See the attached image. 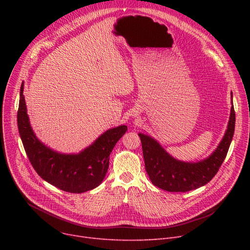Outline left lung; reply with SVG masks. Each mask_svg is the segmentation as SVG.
Masks as SVG:
<instances>
[{
    "label": "left lung",
    "mask_w": 250,
    "mask_h": 250,
    "mask_svg": "<svg viewBox=\"0 0 250 250\" xmlns=\"http://www.w3.org/2000/svg\"><path fill=\"white\" fill-rule=\"evenodd\" d=\"M232 97V95H231ZM235 129V110L231 107L226 134L216 151L198 163L175 160L152 138L139 134L146 171L154 186L172 192H186L199 188L211 181L225 160Z\"/></svg>",
    "instance_id": "1"
}]
</instances>
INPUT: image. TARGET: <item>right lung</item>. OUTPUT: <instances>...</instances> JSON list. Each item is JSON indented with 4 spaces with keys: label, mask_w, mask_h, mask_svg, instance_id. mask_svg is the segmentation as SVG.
<instances>
[{
    "label": "right lung",
    "mask_w": 250,
    "mask_h": 250,
    "mask_svg": "<svg viewBox=\"0 0 250 250\" xmlns=\"http://www.w3.org/2000/svg\"><path fill=\"white\" fill-rule=\"evenodd\" d=\"M17 123L26 155L37 174L50 185L72 193L85 192L100 185L107 172L109 155L127 129L126 125L108 129L78 155H63L51 151L39 142L32 132L26 111L23 84L20 89Z\"/></svg>",
    "instance_id": "right-lung-1"
}]
</instances>
